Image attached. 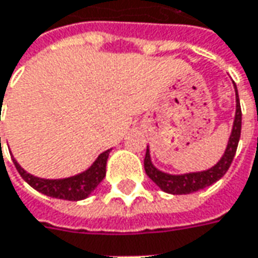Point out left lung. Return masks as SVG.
<instances>
[{
	"instance_id": "obj_1",
	"label": "left lung",
	"mask_w": 258,
	"mask_h": 258,
	"mask_svg": "<svg viewBox=\"0 0 258 258\" xmlns=\"http://www.w3.org/2000/svg\"><path fill=\"white\" fill-rule=\"evenodd\" d=\"M233 85H234L235 93V114L234 121H233V128L230 133V137H228L227 147L223 156L213 167H210L207 170H201V171H190V173L182 174L165 173L153 164L151 154H150V147L147 146L144 168H146L147 175L156 182L161 190L168 192V194H190V192L203 190L211 184H214L227 173V170L230 168V164H231V161L235 156L237 146L240 141V134H241V108H240L237 87H235L234 83H233Z\"/></svg>"
}]
</instances>
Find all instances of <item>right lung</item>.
<instances>
[{
  "label": "right lung",
  "mask_w": 258,
  "mask_h": 258,
  "mask_svg": "<svg viewBox=\"0 0 258 258\" xmlns=\"http://www.w3.org/2000/svg\"><path fill=\"white\" fill-rule=\"evenodd\" d=\"M110 153H111V148L101 153L87 170L76 175L66 177V178H41V177L27 173L14 157L13 161L18 173L21 174V177L32 188H35L48 197H54L59 200L78 201L90 197L91 192L98 187V184L105 177V167H107V160H108Z\"/></svg>",
  "instance_id": "add662e5"
}]
</instances>
